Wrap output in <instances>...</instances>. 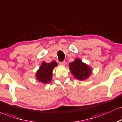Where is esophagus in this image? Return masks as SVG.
I'll return each instance as SVG.
<instances>
[{
	"instance_id": "esophagus-1",
	"label": "esophagus",
	"mask_w": 122,
	"mask_h": 122,
	"mask_svg": "<svg viewBox=\"0 0 122 122\" xmlns=\"http://www.w3.org/2000/svg\"><path fill=\"white\" fill-rule=\"evenodd\" d=\"M59 63H60V65H63V66H65L66 65V62L65 61H61V62H60Z\"/></svg>"
}]
</instances>
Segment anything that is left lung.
<instances>
[{
  "instance_id": "left-lung-1",
  "label": "left lung",
  "mask_w": 122,
  "mask_h": 122,
  "mask_svg": "<svg viewBox=\"0 0 122 122\" xmlns=\"http://www.w3.org/2000/svg\"><path fill=\"white\" fill-rule=\"evenodd\" d=\"M69 67L71 74L79 80H84L87 78L91 74V68L78 59H76L70 63Z\"/></svg>"
}]
</instances>
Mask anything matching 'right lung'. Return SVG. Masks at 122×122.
I'll list each match as a JSON object with an SVG mask.
<instances>
[{
    "label": "right lung",
    "mask_w": 122,
    "mask_h": 122,
    "mask_svg": "<svg viewBox=\"0 0 122 122\" xmlns=\"http://www.w3.org/2000/svg\"><path fill=\"white\" fill-rule=\"evenodd\" d=\"M57 65V63L55 61L49 63H46L44 61L43 62L36 74V77L38 80L44 83L50 82L52 78V71Z\"/></svg>",
    "instance_id": "add662e5"
}]
</instances>
